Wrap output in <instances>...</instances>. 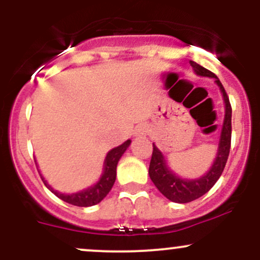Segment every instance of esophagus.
Returning <instances> with one entry per match:
<instances>
[{"mask_svg":"<svg viewBox=\"0 0 260 260\" xmlns=\"http://www.w3.org/2000/svg\"><path fill=\"white\" fill-rule=\"evenodd\" d=\"M149 131L150 129H149V127L147 126V124H140V126L136 128V132H134V134H136L137 137H140V138H142V137L148 136Z\"/></svg>","mask_w":260,"mask_h":260,"instance_id":"obj_1","label":"esophagus"}]
</instances>
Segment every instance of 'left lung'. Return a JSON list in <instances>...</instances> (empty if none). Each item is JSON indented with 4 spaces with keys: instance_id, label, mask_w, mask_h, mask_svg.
I'll return each mask as SVG.
<instances>
[{
    "instance_id": "1",
    "label": "left lung",
    "mask_w": 260,
    "mask_h": 260,
    "mask_svg": "<svg viewBox=\"0 0 260 260\" xmlns=\"http://www.w3.org/2000/svg\"><path fill=\"white\" fill-rule=\"evenodd\" d=\"M190 66L198 76L215 78V83L219 85L220 90L222 92L223 101H225V118H223L219 148H217V154L214 164L207 174L202 177L196 178V180H186V178H181L174 174L166 165V160L162 153L156 148V145L153 144V155H151L150 165H149V176L157 189L166 198L175 203H189L204 196L221 176L226 161H228L230 148H231L232 109L228 94H226L221 82L213 72L193 61H190Z\"/></svg>"
}]
</instances>
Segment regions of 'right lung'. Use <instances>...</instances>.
Masks as SVG:
<instances>
[{"instance_id":"right-lung-1","label":"right lung","mask_w":260,"mask_h":260,"mask_svg":"<svg viewBox=\"0 0 260 260\" xmlns=\"http://www.w3.org/2000/svg\"><path fill=\"white\" fill-rule=\"evenodd\" d=\"M129 144L131 139H128L120 147L113 148L112 150L107 153L105 162H104V172L101 175L100 180L94 186L86 188L84 190L73 193V194H63V193H59L51 188V186L44 180L43 176H41V180L53 194L58 197L63 202L68 203V204L77 205V207H91V205L98 204V203L103 201L111 190L113 183L116 181V168H117L118 160L121 159V156L127 150V148L129 147Z\"/></svg>"}]
</instances>
